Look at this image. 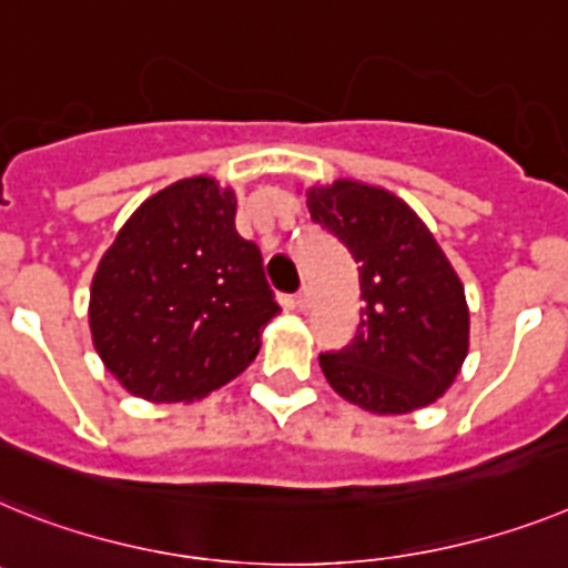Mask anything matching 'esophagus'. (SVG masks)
<instances>
[{
    "label": "esophagus",
    "mask_w": 568,
    "mask_h": 568,
    "mask_svg": "<svg viewBox=\"0 0 568 568\" xmlns=\"http://www.w3.org/2000/svg\"><path fill=\"white\" fill-rule=\"evenodd\" d=\"M293 304H295V310H307L310 307V293L307 290H298V293H295V298H293Z\"/></svg>",
    "instance_id": "esophagus-1"
}]
</instances>
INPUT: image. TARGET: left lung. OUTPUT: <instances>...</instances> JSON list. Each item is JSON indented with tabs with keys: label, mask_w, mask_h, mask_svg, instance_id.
<instances>
[{
	"label": "left lung",
	"mask_w": 568,
	"mask_h": 568,
	"mask_svg": "<svg viewBox=\"0 0 568 568\" xmlns=\"http://www.w3.org/2000/svg\"><path fill=\"white\" fill-rule=\"evenodd\" d=\"M307 206L358 264L365 302L353 342L318 356L333 390L373 414L439 399L468 353V307L428 226L405 201L356 181L310 189Z\"/></svg>",
	"instance_id": "obj_1"
}]
</instances>
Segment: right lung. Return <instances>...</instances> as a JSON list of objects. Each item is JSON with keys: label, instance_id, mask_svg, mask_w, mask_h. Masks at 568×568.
Here are the masks:
<instances>
[{"label": "right lung", "instance_id": "obj_1", "mask_svg": "<svg viewBox=\"0 0 568 568\" xmlns=\"http://www.w3.org/2000/svg\"><path fill=\"white\" fill-rule=\"evenodd\" d=\"M278 310L261 250L235 230L232 189L189 178L120 230L97 266L89 318L129 394L192 402L250 365Z\"/></svg>", "mask_w": 568, "mask_h": 568}]
</instances>
